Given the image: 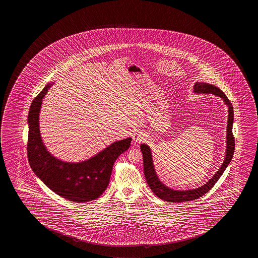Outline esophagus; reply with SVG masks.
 <instances>
[{
	"label": "esophagus",
	"mask_w": 258,
	"mask_h": 258,
	"mask_svg": "<svg viewBox=\"0 0 258 258\" xmlns=\"http://www.w3.org/2000/svg\"><path fill=\"white\" fill-rule=\"evenodd\" d=\"M144 140H145V135L142 131H137L133 135V140L135 141L136 143H140Z\"/></svg>",
	"instance_id": "esophagus-1"
}]
</instances>
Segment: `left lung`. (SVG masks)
I'll return each instance as SVG.
<instances>
[{"mask_svg":"<svg viewBox=\"0 0 258 258\" xmlns=\"http://www.w3.org/2000/svg\"><path fill=\"white\" fill-rule=\"evenodd\" d=\"M194 89H195L194 92L196 93H207V94L211 93L213 95L220 96V98L223 99L226 105L228 106V126H227L226 156H225L223 164L220 166L219 171L204 185L201 186L196 189H192V190H173L169 187L165 186L159 180V178L155 171V168H154L150 148L146 144H141L140 149L143 154L144 173H145V177H146L148 186L150 187L153 192L158 198L162 199L168 203H183V202L194 201V200L202 197L205 194H207L208 191L215 185L216 182H218V180L222 175V173L227 168L228 164L231 162L233 155H234V150H235V140H234V136L232 133L233 120H234V110H233L232 103L229 102L228 97L225 95V93L220 88H218L217 86H214L211 84L196 82Z\"/></svg>","mask_w":258,"mask_h":258,"instance_id":"left-lung-1","label":"left lung"}]
</instances>
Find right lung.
<instances>
[{
  "mask_svg": "<svg viewBox=\"0 0 258 258\" xmlns=\"http://www.w3.org/2000/svg\"><path fill=\"white\" fill-rule=\"evenodd\" d=\"M51 85H46L35 98L29 111L27 151L30 167L50 190L62 198L75 203L91 202L100 197L109 185L115 161L130 148L131 138L116 141L81 163H68L55 158L43 143L38 121L43 98Z\"/></svg>",
  "mask_w": 258,
  "mask_h": 258,
  "instance_id": "add662e5",
  "label": "right lung"
}]
</instances>
